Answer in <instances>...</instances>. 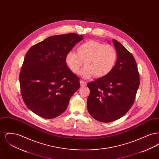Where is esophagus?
<instances>
[{"label": "esophagus", "mask_w": 159, "mask_h": 159, "mask_svg": "<svg viewBox=\"0 0 159 159\" xmlns=\"http://www.w3.org/2000/svg\"><path fill=\"white\" fill-rule=\"evenodd\" d=\"M80 86H81L82 87H84V86L86 85V82H84L83 80H80Z\"/></svg>", "instance_id": "34e87169"}]
</instances>
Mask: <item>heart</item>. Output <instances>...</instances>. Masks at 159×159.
I'll list each match as a JSON object with an SVG mask.
<instances>
[{"mask_svg":"<svg viewBox=\"0 0 159 159\" xmlns=\"http://www.w3.org/2000/svg\"><path fill=\"white\" fill-rule=\"evenodd\" d=\"M66 63L70 70L77 73L83 63L86 65L80 75L88 79L108 75L113 69L117 60V52L113 46L89 40L79 46L77 53L70 51L66 54Z\"/></svg>","mask_w":159,"mask_h":159,"instance_id":"b5f03b06","label":"heart"}]
</instances>
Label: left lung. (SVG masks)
I'll list each match as a JSON object with an SVG mask.
<instances>
[{"label": "left lung", "instance_id": "1", "mask_svg": "<svg viewBox=\"0 0 159 159\" xmlns=\"http://www.w3.org/2000/svg\"><path fill=\"white\" fill-rule=\"evenodd\" d=\"M113 43L117 52L113 70L87 84L90 89L88 110L92 117L104 123L116 120L126 114L134 102L139 85L134 56L116 40L113 39Z\"/></svg>", "mask_w": 159, "mask_h": 159}]
</instances>
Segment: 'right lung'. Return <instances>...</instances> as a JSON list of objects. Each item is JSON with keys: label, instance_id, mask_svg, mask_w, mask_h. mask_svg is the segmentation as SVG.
<instances>
[{"label": "right lung", "instance_id": "add662e5", "mask_svg": "<svg viewBox=\"0 0 159 159\" xmlns=\"http://www.w3.org/2000/svg\"><path fill=\"white\" fill-rule=\"evenodd\" d=\"M83 36L76 33L51 36L26 53L20 75L21 92L26 106L39 116L53 119L63 113L79 89V78L65 58Z\"/></svg>", "mask_w": 159, "mask_h": 159}]
</instances>
